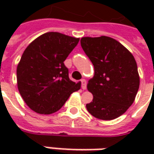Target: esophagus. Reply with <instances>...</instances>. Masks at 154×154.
Returning a JSON list of instances; mask_svg holds the SVG:
<instances>
[{
    "instance_id": "1",
    "label": "esophagus",
    "mask_w": 154,
    "mask_h": 154,
    "mask_svg": "<svg viewBox=\"0 0 154 154\" xmlns=\"http://www.w3.org/2000/svg\"><path fill=\"white\" fill-rule=\"evenodd\" d=\"M82 88L83 89V90H86L87 89V81L85 80V79H82Z\"/></svg>"
}]
</instances>
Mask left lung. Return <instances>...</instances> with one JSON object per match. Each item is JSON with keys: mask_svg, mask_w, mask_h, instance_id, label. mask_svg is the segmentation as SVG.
<instances>
[{"mask_svg": "<svg viewBox=\"0 0 154 154\" xmlns=\"http://www.w3.org/2000/svg\"><path fill=\"white\" fill-rule=\"evenodd\" d=\"M81 45L95 72L87 83L93 99L87 110L97 119H116L132 105L139 90L135 59L124 45L107 36L82 37Z\"/></svg>", "mask_w": 154, "mask_h": 154, "instance_id": "1", "label": "left lung"}]
</instances>
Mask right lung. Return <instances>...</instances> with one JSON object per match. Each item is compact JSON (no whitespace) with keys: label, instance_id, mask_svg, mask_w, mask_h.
I'll use <instances>...</instances> for the list:
<instances>
[{"label":"right lung","instance_id":"obj_1","mask_svg":"<svg viewBox=\"0 0 154 154\" xmlns=\"http://www.w3.org/2000/svg\"><path fill=\"white\" fill-rule=\"evenodd\" d=\"M79 38L48 32L29 44L19 62L16 75L19 92L32 110L50 115L60 110L81 82L68 77L63 62Z\"/></svg>","mask_w":154,"mask_h":154}]
</instances>
